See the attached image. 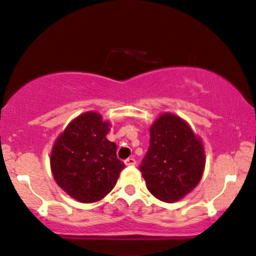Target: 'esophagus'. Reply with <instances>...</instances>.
I'll return each mask as SVG.
<instances>
[{
    "instance_id": "esophagus-1",
    "label": "esophagus",
    "mask_w": 256,
    "mask_h": 256,
    "mask_svg": "<svg viewBox=\"0 0 256 256\" xmlns=\"http://www.w3.org/2000/svg\"><path fill=\"white\" fill-rule=\"evenodd\" d=\"M125 164L126 166H134L136 164V160H134V158H128L125 160Z\"/></svg>"
}]
</instances>
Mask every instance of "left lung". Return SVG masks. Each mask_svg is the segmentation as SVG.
I'll list each match as a JSON object with an SVG mask.
<instances>
[{
  "mask_svg": "<svg viewBox=\"0 0 256 256\" xmlns=\"http://www.w3.org/2000/svg\"><path fill=\"white\" fill-rule=\"evenodd\" d=\"M204 166L202 142L182 119L164 113L154 122L149 149L140 166L154 196L166 202L184 198L199 184Z\"/></svg>",
  "mask_w": 256,
  "mask_h": 256,
  "instance_id": "left-lung-1",
  "label": "left lung"
}]
</instances>
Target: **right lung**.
<instances>
[{"mask_svg": "<svg viewBox=\"0 0 256 256\" xmlns=\"http://www.w3.org/2000/svg\"><path fill=\"white\" fill-rule=\"evenodd\" d=\"M108 126L98 113H84L68 125L52 149L54 180L78 202L104 198L125 167L116 158V144L106 138Z\"/></svg>", "mask_w": 256, "mask_h": 256, "instance_id": "1", "label": "right lung"}]
</instances>
